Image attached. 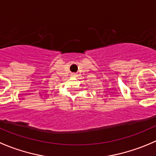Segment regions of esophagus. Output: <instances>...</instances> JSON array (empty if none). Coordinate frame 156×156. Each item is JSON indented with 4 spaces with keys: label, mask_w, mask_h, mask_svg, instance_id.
I'll return each instance as SVG.
<instances>
[{
    "label": "esophagus",
    "mask_w": 156,
    "mask_h": 156,
    "mask_svg": "<svg viewBox=\"0 0 156 156\" xmlns=\"http://www.w3.org/2000/svg\"><path fill=\"white\" fill-rule=\"evenodd\" d=\"M72 76H76V74H75V73H72Z\"/></svg>",
    "instance_id": "obj_1"
}]
</instances>
